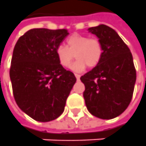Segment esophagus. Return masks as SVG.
I'll list each match as a JSON object with an SVG mask.
<instances>
[{
  "instance_id": "esophagus-1",
  "label": "esophagus",
  "mask_w": 146,
  "mask_h": 146,
  "mask_svg": "<svg viewBox=\"0 0 146 146\" xmlns=\"http://www.w3.org/2000/svg\"><path fill=\"white\" fill-rule=\"evenodd\" d=\"M75 78H76V80H80V75H78V74H75Z\"/></svg>"
}]
</instances>
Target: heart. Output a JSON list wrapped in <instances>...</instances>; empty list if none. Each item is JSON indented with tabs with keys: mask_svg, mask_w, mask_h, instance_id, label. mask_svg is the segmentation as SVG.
I'll return each mask as SVG.
<instances>
[{
	"mask_svg": "<svg viewBox=\"0 0 146 146\" xmlns=\"http://www.w3.org/2000/svg\"><path fill=\"white\" fill-rule=\"evenodd\" d=\"M55 54L59 64L66 68L70 67L75 57L77 60L71 68L82 71L86 66L92 68L100 63L103 55L102 43L96 38L74 34L66 39V46H58Z\"/></svg>",
	"mask_w": 146,
	"mask_h": 146,
	"instance_id": "heart-1",
	"label": "heart"
}]
</instances>
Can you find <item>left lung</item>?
<instances>
[{
    "label": "left lung",
    "mask_w": 146,
    "mask_h": 146,
    "mask_svg": "<svg viewBox=\"0 0 146 146\" xmlns=\"http://www.w3.org/2000/svg\"><path fill=\"white\" fill-rule=\"evenodd\" d=\"M88 30L101 42L103 55L98 65L80 78L85 86L84 98L91 114L109 120L129 105L136 69L129 48L113 29L100 25Z\"/></svg>",
    "instance_id": "1"
}]
</instances>
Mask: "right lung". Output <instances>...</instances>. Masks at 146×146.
Masks as SVG:
<instances>
[{"label": "right lung", "mask_w": 146, "mask_h": 146, "mask_svg": "<svg viewBox=\"0 0 146 146\" xmlns=\"http://www.w3.org/2000/svg\"><path fill=\"white\" fill-rule=\"evenodd\" d=\"M68 34L66 29H32L21 36L13 49L9 70L13 96L35 121L47 122L60 116L76 82L55 54Z\"/></svg>", "instance_id": "add662e5"}]
</instances>
